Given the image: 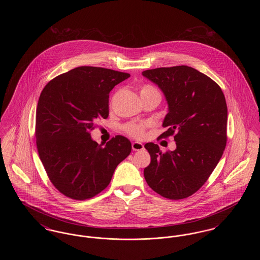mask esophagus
I'll list each match as a JSON object with an SVG mask.
<instances>
[{"label":"esophagus","mask_w":260,"mask_h":260,"mask_svg":"<svg viewBox=\"0 0 260 260\" xmlns=\"http://www.w3.org/2000/svg\"><path fill=\"white\" fill-rule=\"evenodd\" d=\"M132 147H133L134 151H140V150L144 148V145L142 143H140V142H134L132 144Z\"/></svg>","instance_id":"obj_1"}]
</instances>
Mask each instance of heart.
<instances>
[{
    "instance_id": "b5f03b06",
    "label": "heart",
    "mask_w": 260,
    "mask_h": 260,
    "mask_svg": "<svg viewBox=\"0 0 260 260\" xmlns=\"http://www.w3.org/2000/svg\"><path fill=\"white\" fill-rule=\"evenodd\" d=\"M150 94H159V90L149 84L142 85L140 87V95L146 96ZM148 123H127L123 125V129L124 133L128 136H133L135 138H142L145 136V131L148 127Z\"/></svg>"
}]
</instances>
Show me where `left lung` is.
<instances>
[{"label":"left lung","mask_w":260,"mask_h":260,"mask_svg":"<svg viewBox=\"0 0 260 260\" xmlns=\"http://www.w3.org/2000/svg\"><path fill=\"white\" fill-rule=\"evenodd\" d=\"M169 104L159 138L173 136L174 151L146 143L151 161L144 169L149 187L162 197H190L206 183L227 142V105L220 87L207 75L181 65L143 71Z\"/></svg>","instance_id":"8db88e82"}]
</instances>
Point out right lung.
Instances as JSON below:
<instances>
[{
	"mask_svg": "<svg viewBox=\"0 0 260 260\" xmlns=\"http://www.w3.org/2000/svg\"><path fill=\"white\" fill-rule=\"evenodd\" d=\"M129 76L80 66L53 78L42 90L36 110L38 153L50 182L64 196L79 201L96 196L131 154L124 136L105 145L90 137L96 121L108 118L112 88Z\"/></svg>",
	"mask_w": 260,
	"mask_h": 260,
	"instance_id": "obj_1",
	"label": "right lung"
}]
</instances>
